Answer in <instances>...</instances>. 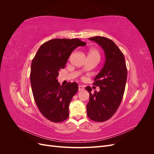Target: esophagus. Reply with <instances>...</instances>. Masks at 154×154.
Returning a JSON list of instances; mask_svg holds the SVG:
<instances>
[{
	"label": "esophagus",
	"mask_w": 154,
	"mask_h": 154,
	"mask_svg": "<svg viewBox=\"0 0 154 154\" xmlns=\"http://www.w3.org/2000/svg\"><path fill=\"white\" fill-rule=\"evenodd\" d=\"M78 90H79V91H82L83 90H84V87H83L82 85H79L78 86Z\"/></svg>",
	"instance_id": "1"
}]
</instances>
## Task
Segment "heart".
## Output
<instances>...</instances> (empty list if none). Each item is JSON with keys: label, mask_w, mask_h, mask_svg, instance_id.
Masks as SVG:
<instances>
[{"label": "heart", "mask_w": 154, "mask_h": 154, "mask_svg": "<svg viewBox=\"0 0 154 154\" xmlns=\"http://www.w3.org/2000/svg\"><path fill=\"white\" fill-rule=\"evenodd\" d=\"M88 55H95V56H97V57H100V54L98 51H97L96 49H91L89 51Z\"/></svg>", "instance_id": "heart-1"}]
</instances>
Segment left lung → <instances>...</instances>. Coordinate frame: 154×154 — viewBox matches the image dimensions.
<instances>
[{
  "label": "left lung",
  "instance_id": "1",
  "mask_svg": "<svg viewBox=\"0 0 154 154\" xmlns=\"http://www.w3.org/2000/svg\"><path fill=\"white\" fill-rule=\"evenodd\" d=\"M88 39L94 41L103 49L105 62L93 83L100 87V92L91 94V88L86 87L90 94L87 112L91 119L103 122L110 119L119 108L125 92L127 69L123 53L112 40L103 36Z\"/></svg>",
  "mask_w": 154,
  "mask_h": 154
}]
</instances>
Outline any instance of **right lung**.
<instances>
[{
    "label": "right lung",
    "mask_w": 154,
    "mask_h": 154,
    "mask_svg": "<svg viewBox=\"0 0 154 154\" xmlns=\"http://www.w3.org/2000/svg\"><path fill=\"white\" fill-rule=\"evenodd\" d=\"M85 45L78 38L50 40L40 46L32 60V94L40 112L51 122L60 123L69 117V103L78 86L76 82L60 85L57 78L72 51Z\"/></svg>",
    "instance_id": "obj_1"
}]
</instances>
